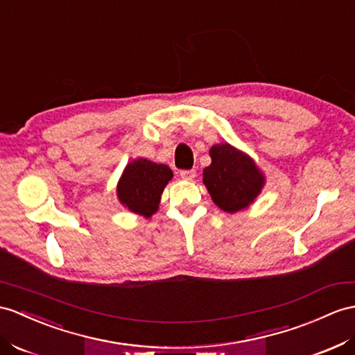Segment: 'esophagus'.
Returning <instances> with one entry per match:
<instances>
[{
	"label": "esophagus",
	"mask_w": 355,
	"mask_h": 355,
	"mask_svg": "<svg viewBox=\"0 0 355 355\" xmlns=\"http://www.w3.org/2000/svg\"><path fill=\"white\" fill-rule=\"evenodd\" d=\"M179 175L184 180H193L197 173H196V170H180Z\"/></svg>",
	"instance_id": "obj_1"
}]
</instances>
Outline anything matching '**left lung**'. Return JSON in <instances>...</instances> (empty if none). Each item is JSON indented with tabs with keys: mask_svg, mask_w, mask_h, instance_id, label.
I'll list each match as a JSON object with an SVG mask.
<instances>
[{
	"mask_svg": "<svg viewBox=\"0 0 355 355\" xmlns=\"http://www.w3.org/2000/svg\"><path fill=\"white\" fill-rule=\"evenodd\" d=\"M209 155L212 162L203 170V184L214 203L229 214L245 209L262 191L263 173L248 155L229 143L212 146Z\"/></svg>",
	"mask_w": 355,
	"mask_h": 355,
	"instance_id": "obj_1",
	"label": "left lung"
}]
</instances>
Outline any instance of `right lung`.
Segmentation results:
<instances>
[{
    "label": "right lung",
    "mask_w": 355,
    "mask_h": 355,
    "mask_svg": "<svg viewBox=\"0 0 355 355\" xmlns=\"http://www.w3.org/2000/svg\"><path fill=\"white\" fill-rule=\"evenodd\" d=\"M173 178L166 164L138 158L129 162L117 184V197L129 211L150 218L158 211L161 194Z\"/></svg>",
    "instance_id": "1"
}]
</instances>
